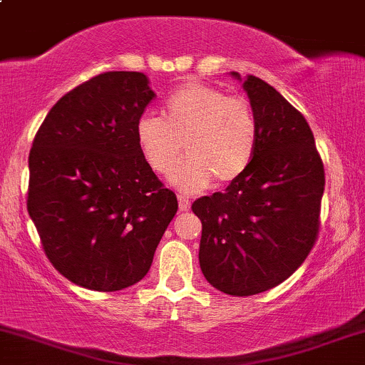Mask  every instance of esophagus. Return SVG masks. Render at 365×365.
<instances>
[{
  "mask_svg": "<svg viewBox=\"0 0 365 365\" xmlns=\"http://www.w3.org/2000/svg\"><path fill=\"white\" fill-rule=\"evenodd\" d=\"M178 206L180 211H188V209H190V200H188V197L178 195Z\"/></svg>",
  "mask_w": 365,
  "mask_h": 365,
  "instance_id": "34e87169",
  "label": "esophagus"
}]
</instances>
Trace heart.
I'll use <instances>...</instances> for the list:
<instances>
[{
  "instance_id": "1",
  "label": "heart",
  "mask_w": 365,
  "mask_h": 365,
  "mask_svg": "<svg viewBox=\"0 0 365 365\" xmlns=\"http://www.w3.org/2000/svg\"><path fill=\"white\" fill-rule=\"evenodd\" d=\"M137 144L149 168L168 175L183 156L188 159L171 175L183 192H199L216 178L235 182L249 170L259 144L257 116L244 98L188 82L166 98L161 116L145 113L135 125Z\"/></svg>"
}]
</instances>
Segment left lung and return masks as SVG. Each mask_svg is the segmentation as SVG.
I'll use <instances>...</instances> for the list:
<instances>
[{"instance_id":"left-lung-1","label":"left lung","mask_w":365,"mask_h":365,"mask_svg":"<svg viewBox=\"0 0 365 365\" xmlns=\"http://www.w3.org/2000/svg\"><path fill=\"white\" fill-rule=\"evenodd\" d=\"M244 89L259 123L254 161L225 192L192 204L202 223L204 278L235 297L271 290L299 269L317 240L324 192V166L302 113L254 75Z\"/></svg>"}]
</instances>
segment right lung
I'll use <instances>...</instances> for the list:
<instances>
[{
    "label": "right lung",
    "instance_id": "obj_1",
    "mask_svg": "<svg viewBox=\"0 0 365 365\" xmlns=\"http://www.w3.org/2000/svg\"><path fill=\"white\" fill-rule=\"evenodd\" d=\"M154 96L144 73H99L54 104L32 142L29 216L49 262L78 287L140 282L177 215V195L137 144Z\"/></svg>",
    "mask_w": 365,
    "mask_h": 365
}]
</instances>
